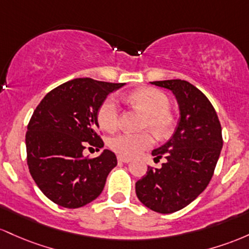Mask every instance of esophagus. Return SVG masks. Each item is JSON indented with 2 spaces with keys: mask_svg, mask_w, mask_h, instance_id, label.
<instances>
[{
  "mask_svg": "<svg viewBox=\"0 0 249 249\" xmlns=\"http://www.w3.org/2000/svg\"><path fill=\"white\" fill-rule=\"evenodd\" d=\"M117 160H119V162H124V163H128V162L132 161V159L127 158V156H121V155H119V156H117Z\"/></svg>",
  "mask_w": 249,
  "mask_h": 249,
  "instance_id": "1",
  "label": "esophagus"
}]
</instances>
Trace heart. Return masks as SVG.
<instances>
[{
  "label": "heart",
  "instance_id": "heart-1",
  "mask_svg": "<svg viewBox=\"0 0 249 249\" xmlns=\"http://www.w3.org/2000/svg\"><path fill=\"white\" fill-rule=\"evenodd\" d=\"M129 100L147 114L143 128H150L155 135L163 138L174 128V117L169 113L168 96L155 88H141L129 95ZM119 107L115 97L109 96L97 110V122L102 129L113 132L119 125ZM154 143L149 133H122L109 140V147L121 156L138 155Z\"/></svg>",
  "mask_w": 249,
  "mask_h": 249
}]
</instances>
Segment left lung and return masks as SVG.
<instances>
[{
    "instance_id": "1",
    "label": "left lung",
    "mask_w": 249,
    "mask_h": 249,
    "mask_svg": "<svg viewBox=\"0 0 249 249\" xmlns=\"http://www.w3.org/2000/svg\"><path fill=\"white\" fill-rule=\"evenodd\" d=\"M174 94L180 119L174 134L152 152L164 158L161 168L148 167L135 183L139 200L156 213L180 211L206 189L222 149V132L216 111L206 95L183 80L150 82Z\"/></svg>"
}]
</instances>
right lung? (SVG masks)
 <instances>
[{
    "label": "right lung",
    "mask_w": 249,
    "mask_h": 249,
    "mask_svg": "<svg viewBox=\"0 0 249 249\" xmlns=\"http://www.w3.org/2000/svg\"><path fill=\"white\" fill-rule=\"evenodd\" d=\"M124 83L89 77L74 79L50 90L30 119L26 134L27 162L41 192L58 206L79 208L96 199L116 156L105 149L97 158L83 156L87 144L103 147L97 135V110Z\"/></svg>",
    "instance_id": "add662e5"
}]
</instances>
